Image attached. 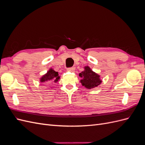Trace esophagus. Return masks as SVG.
Returning <instances> with one entry per match:
<instances>
[{
    "label": "esophagus",
    "instance_id": "1",
    "mask_svg": "<svg viewBox=\"0 0 145 145\" xmlns=\"http://www.w3.org/2000/svg\"><path fill=\"white\" fill-rule=\"evenodd\" d=\"M67 70L68 71H70V72H74V71H75V68L74 67H71V68H68L67 69Z\"/></svg>",
    "mask_w": 145,
    "mask_h": 145
}]
</instances>
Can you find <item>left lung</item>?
I'll return each mask as SVG.
<instances>
[{
  "instance_id": "8db88e82",
  "label": "left lung",
  "mask_w": 145,
  "mask_h": 145,
  "mask_svg": "<svg viewBox=\"0 0 145 145\" xmlns=\"http://www.w3.org/2000/svg\"><path fill=\"white\" fill-rule=\"evenodd\" d=\"M84 71L79 74V76L82 78L80 80L82 86H84L87 89H91L97 87L102 83L100 76L92 71L89 67L87 66L84 67Z\"/></svg>"
}]
</instances>
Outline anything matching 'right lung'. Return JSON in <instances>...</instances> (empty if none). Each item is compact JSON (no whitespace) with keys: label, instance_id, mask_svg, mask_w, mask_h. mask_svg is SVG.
Masks as SVG:
<instances>
[{"label":"right lung","instance_id":"obj_1","mask_svg":"<svg viewBox=\"0 0 145 145\" xmlns=\"http://www.w3.org/2000/svg\"><path fill=\"white\" fill-rule=\"evenodd\" d=\"M59 79L60 76H59L58 72L55 71L53 69L50 68L47 73L40 78V81L42 83H46V84L48 85L52 82L56 83L59 81Z\"/></svg>","mask_w":145,"mask_h":145}]
</instances>
